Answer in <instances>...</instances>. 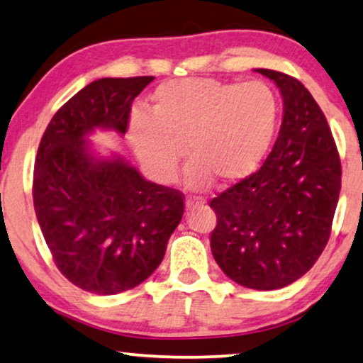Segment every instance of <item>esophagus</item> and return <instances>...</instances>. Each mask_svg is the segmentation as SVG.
I'll list each match as a JSON object with an SVG mask.
<instances>
[{
    "label": "esophagus",
    "mask_w": 363,
    "mask_h": 363,
    "mask_svg": "<svg viewBox=\"0 0 363 363\" xmlns=\"http://www.w3.org/2000/svg\"><path fill=\"white\" fill-rule=\"evenodd\" d=\"M202 203H203L202 197H187V199H186V208H187V210L200 207V205H202Z\"/></svg>",
    "instance_id": "esophagus-1"
}]
</instances>
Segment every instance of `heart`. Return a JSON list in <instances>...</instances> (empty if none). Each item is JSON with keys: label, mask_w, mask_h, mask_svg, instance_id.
<instances>
[{"label": "heart", "mask_w": 363, "mask_h": 363, "mask_svg": "<svg viewBox=\"0 0 363 363\" xmlns=\"http://www.w3.org/2000/svg\"><path fill=\"white\" fill-rule=\"evenodd\" d=\"M277 122L279 99L264 81L171 79L155 89L147 116L132 118L128 140L160 182L174 177L186 150L189 187L205 189L213 179L230 186L262 163Z\"/></svg>", "instance_id": "1"}]
</instances>
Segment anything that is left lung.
<instances>
[{"instance_id":"1","label":"left lung","mask_w":363,"mask_h":363,"mask_svg":"<svg viewBox=\"0 0 363 363\" xmlns=\"http://www.w3.org/2000/svg\"><path fill=\"white\" fill-rule=\"evenodd\" d=\"M284 118L259 171L210 200V247L236 284L277 290L298 280L326 247L340 192V160L326 117L305 86L274 69Z\"/></svg>"}]
</instances>
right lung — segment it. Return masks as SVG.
Wrapping results in <instances>:
<instances>
[{
	"label": "right lung",
	"mask_w": 363,
	"mask_h": 363,
	"mask_svg": "<svg viewBox=\"0 0 363 363\" xmlns=\"http://www.w3.org/2000/svg\"><path fill=\"white\" fill-rule=\"evenodd\" d=\"M153 77L102 78L57 111L40 140L32 197L58 270L73 285L116 295L163 261L184 213V196L150 182L121 156L99 158L94 128L127 132L132 102Z\"/></svg>",
	"instance_id": "add662e5"
}]
</instances>
